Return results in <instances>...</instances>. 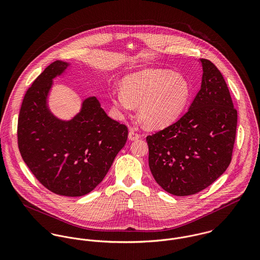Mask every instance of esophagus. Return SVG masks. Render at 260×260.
<instances>
[{
  "label": "esophagus",
  "instance_id": "obj_1",
  "mask_svg": "<svg viewBox=\"0 0 260 260\" xmlns=\"http://www.w3.org/2000/svg\"><path fill=\"white\" fill-rule=\"evenodd\" d=\"M128 137H129V140H132V141H134V140H137V139H139V138L141 137V135H140L139 133H137L135 130H130Z\"/></svg>",
  "mask_w": 260,
  "mask_h": 260
}]
</instances>
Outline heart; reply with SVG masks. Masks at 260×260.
Masks as SVG:
<instances>
[{
    "mask_svg": "<svg viewBox=\"0 0 260 260\" xmlns=\"http://www.w3.org/2000/svg\"><path fill=\"white\" fill-rule=\"evenodd\" d=\"M122 89L111 94L120 114L138 105V115L150 128H163L175 121L190 98L189 82L182 75L165 69H145L126 76Z\"/></svg>",
    "mask_w": 260,
    "mask_h": 260,
    "instance_id": "heart-1",
    "label": "heart"
}]
</instances>
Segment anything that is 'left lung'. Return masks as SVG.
<instances>
[{
	"label": "left lung",
	"mask_w": 260,
	"mask_h": 260,
	"mask_svg": "<svg viewBox=\"0 0 260 260\" xmlns=\"http://www.w3.org/2000/svg\"><path fill=\"white\" fill-rule=\"evenodd\" d=\"M201 88L175 123L146 137L149 167L156 182L176 196L198 193L220 177L231 162L237 111L220 71L200 59Z\"/></svg>",
	"instance_id": "1"
}]
</instances>
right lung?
Masks as SVG:
<instances>
[{
    "label": "right lung",
    "mask_w": 260,
    "mask_h": 260,
    "mask_svg": "<svg viewBox=\"0 0 260 260\" xmlns=\"http://www.w3.org/2000/svg\"><path fill=\"white\" fill-rule=\"evenodd\" d=\"M69 64H50L27 90L18 119V146L38 181L55 194L77 197L106 176L124 147L128 128L111 119L96 97L82 103L72 120L55 117L47 106L53 79Z\"/></svg>",
    "instance_id": "right-lung-1"
}]
</instances>
